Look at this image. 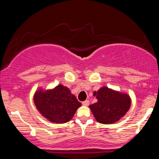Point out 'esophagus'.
Listing matches in <instances>:
<instances>
[{"mask_svg": "<svg viewBox=\"0 0 159 159\" xmlns=\"http://www.w3.org/2000/svg\"><path fill=\"white\" fill-rule=\"evenodd\" d=\"M82 105H83L84 106H88V105H90V102H89V100H85V101L82 102Z\"/></svg>", "mask_w": 159, "mask_h": 159, "instance_id": "esophagus-1", "label": "esophagus"}]
</instances>
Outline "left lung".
I'll use <instances>...</instances> for the list:
<instances>
[{
    "mask_svg": "<svg viewBox=\"0 0 159 159\" xmlns=\"http://www.w3.org/2000/svg\"><path fill=\"white\" fill-rule=\"evenodd\" d=\"M93 96L97 102L90 105L89 107L97 122L102 124H112L125 116L132 103L130 96L107 87H102Z\"/></svg>",
    "mask_w": 159,
    "mask_h": 159,
    "instance_id": "8db88e82",
    "label": "left lung"
}]
</instances>
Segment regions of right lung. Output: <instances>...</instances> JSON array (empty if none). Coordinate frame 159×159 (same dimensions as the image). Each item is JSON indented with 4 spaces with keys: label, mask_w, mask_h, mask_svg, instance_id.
Here are the masks:
<instances>
[{
    "label": "right lung",
    "mask_w": 159,
    "mask_h": 159,
    "mask_svg": "<svg viewBox=\"0 0 159 159\" xmlns=\"http://www.w3.org/2000/svg\"><path fill=\"white\" fill-rule=\"evenodd\" d=\"M34 102L40 114L54 123L69 122L81 106L68 87L62 84L49 90L39 88L34 95Z\"/></svg>",
    "instance_id": "right-lung-1"
}]
</instances>
